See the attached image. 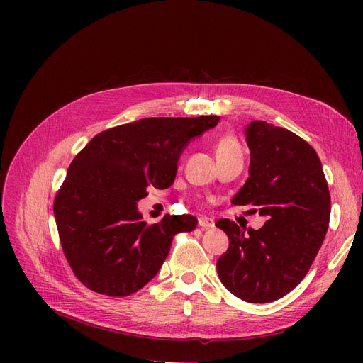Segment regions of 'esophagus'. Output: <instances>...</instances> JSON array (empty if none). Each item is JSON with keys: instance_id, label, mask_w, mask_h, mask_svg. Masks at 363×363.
Listing matches in <instances>:
<instances>
[{"instance_id": "34e87169", "label": "esophagus", "mask_w": 363, "mask_h": 363, "mask_svg": "<svg viewBox=\"0 0 363 363\" xmlns=\"http://www.w3.org/2000/svg\"><path fill=\"white\" fill-rule=\"evenodd\" d=\"M199 226L201 228V230H211V228L215 226V220L207 218V216H201V218H199Z\"/></svg>"}]
</instances>
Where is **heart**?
<instances>
[{
  "label": "heart",
  "mask_w": 363,
  "mask_h": 363,
  "mask_svg": "<svg viewBox=\"0 0 363 363\" xmlns=\"http://www.w3.org/2000/svg\"><path fill=\"white\" fill-rule=\"evenodd\" d=\"M216 151V159L222 157H231V156H240L241 155V147L235 137L233 135H222L215 145Z\"/></svg>",
  "instance_id": "obj_1"
}]
</instances>
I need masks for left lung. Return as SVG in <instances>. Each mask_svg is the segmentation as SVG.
Listing matches in <instances>:
<instances>
[{"label":"left lung","instance_id":"1","mask_svg":"<svg viewBox=\"0 0 363 363\" xmlns=\"http://www.w3.org/2000/svg\"><path fill=\"white\" fill-rule=\"evenodd\" d=\"M249 178L233 203L266 218L260 230L215 225L230 238L216 269L225 287L249 303L275 301L306 277L325 238L331 197L316 151L289 129L263 121L245 128Z\"/></svg>","mask_w":363,"mask_h":363}]
</instances>
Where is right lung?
Returning <instances> with one entry per match:
<instances>
[{"label":"right lung","mask_w":363,"mask_h":363,"mask_svg":"<svg viewBox=\"0 0 363 363\" xmlns=\"http://www.w3.org/2000/svg\"><path fill=\"white\" fill-rule=\"evenodd\" d=\"M219 116L148 118L95 135L73 159L54 200V218L72 271L95 293L125 297L157 275L191 215L147 225L137 201L147 188H169L188 143Z\"/></svg>","instance_id":"add662e5"}]
</instances>
